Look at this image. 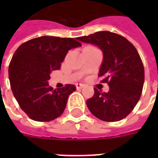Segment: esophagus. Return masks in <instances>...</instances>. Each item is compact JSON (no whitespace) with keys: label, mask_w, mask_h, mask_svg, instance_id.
Returning <instances> with one entry per match:
<instances>
[{"label":"esophagus","mask_w":158,"mask_h":158,"mask_svg":"<svg viewBox=\"0 0 158 158\" xmlns=\"http://www.w3.org/2000/svg\"><path fill=\"white\" fill-rule=\"evenodd\" d=\"M83 87H85L84 84H76V88L77 89H82Z\"/></svg>","instance_id":"1"}]
</instances>
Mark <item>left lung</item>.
Returning <instances> with one entry per match:
<instances>
[{
    "mask_svg": "<svg viewBox=\"0 0 158 158\" xmlns=\"http://www.w3.org/2000/svg\"><path fill=\"white\" fill-rule=\"evenodd\" d=\"M78 40L96 45L103 53L99 76L109 85L108 92L94 88V96L86 101L93 115L106 122H116L132 112L139 102L145 80L142 61L135 47L124 37L100 31Z\"/></svg>",
    "mask_w": 158,
    "mask_h": 158,
    "instance_id": "obj_1",
    "label": "left lung"
}]
</instances>
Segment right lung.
<instances>
[{
	"label": "right lung",
	"instance_id": "add662e5",
	"mask_svg": "<svg viewBox=\"0 0 158 158\" xmlns=\"http://www.w3.org/2000/svg\"><path fill=\"white\" fill-rule=\"evenodd\" d=\"M81 46L73 38L42 36L24 42L17 49L9 64V80L21 109L33 120L49 122L65 109L73 85L53 89L50 74L61 68L69 50Z\"/></svg>",
	"mask_w": 158,
	"mask_h": 158
}]
</instances>
